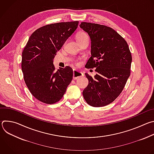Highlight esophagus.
<instances>
[{
	"label": "esophagus",
	"mask_w": 154,
	"mask_h": 154,
	"mask_svg": "<svg viewBox=\"0 0 154 154\" xmlns=\"http://www.w3.org/2000/svg\"><path fill=\"white\" fill-rule=\"evenodd\" d=\"M83 75V74L81 72L77 71V70H74L73 71V79L75 80L77 79Z\"/></svg>",
	"instance_id": "1"
}]
</instances>
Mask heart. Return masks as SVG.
<instances>
[{
	"mask_svg": "<svg viewBox=\"0 0 154 154\" xmlns=\"http://www.w3.org/2000/svg\"><path fill=\"white\" fill-rule=\"evenodd\" d=\"M86 37H88V35L86 33L80 32L76 35V39H77V41H78V40H80L82 39H83L85 38H86Z\"/></svg>",
	"mask_w": 154,
	"mask_h": 154,
	"instance_id": "1",
	"label": "heart"
}]
</instances>
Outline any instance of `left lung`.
I'll list each match as a JSON object with an SVG mask.
<instances>
[{
	"label": "left lung",
	"instance_id": "obj_1",
	"mask_svg": "<svg viewBox=\"0 0 154 154\" xmlns=\"http://www.w3.org/2000/svg\"><path fill=\"white\" fill-rule=\"evenodd\" d=\"M80 27L91 41V56L85 68H96L97 72L94 78L85 74L89 82L83 96L90 105L103 106L113 102L123 90L130 75L132 57L126 41L111 27L85 22Z\"/></svg>",
	"mask_w": 154,
	"mask_h": 154
}]
</instances>
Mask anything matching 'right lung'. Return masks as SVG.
<instances>
[{
	"label": "right lung",
	"instance_id": "1",
	"mask_svg": "<svg viewBox=\"0 0 154 154\" xmlns=\"http://www.w3.org/2000/svg\"><path fill=\"white\" fill-rule=\"evenodd\" d=\"M78 24L79 21L64 22L40 27L30 36L22 53L25 83L32 94L43 103L58 102L72 80V69L67 66L56 71L53 59Z\"/></svg>",
	"mask_w": 154,
	"mask_h": 154
}]
</instances>
